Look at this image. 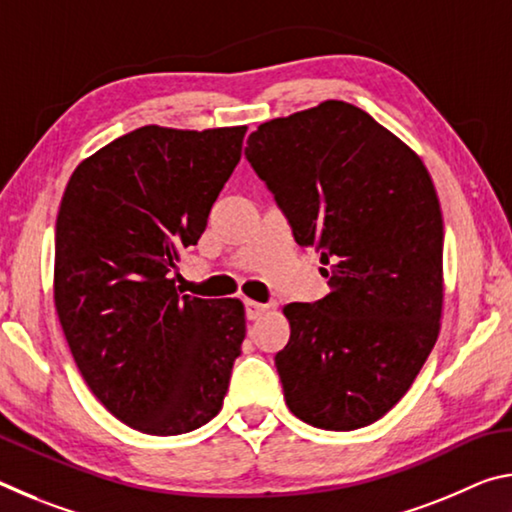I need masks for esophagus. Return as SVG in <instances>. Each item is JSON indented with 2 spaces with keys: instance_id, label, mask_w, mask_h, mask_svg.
<instances>
[{
  "instance_id": "obj_1",
  "label": "esophagus",
  "mask_w": 512,
  "mask_h": 512,
  "mask_svg": "<svg viewBox=\"0 0 512 512\" xmlns=\"http://www.w3.org/2000/svg\"><path fill=\"white\" fill-rule=\"evenodd\" d=\"M266 311H268V305H262V302H255V300H246V318L248 320L262 318Z\"/></svg>"
}]
</instances>
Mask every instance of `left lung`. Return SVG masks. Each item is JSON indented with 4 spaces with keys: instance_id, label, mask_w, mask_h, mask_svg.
Returning a JSON list of instances; mask_svg holds the SVG:
<instances>
[{
    "instance_id": "8db88e82",
    "label": "left lung",
    "mask_w": 512,
    "mask_h": 512,
    "mask_svg": "<svg viewBox=\"0 0 512 512\" xmlns=\"http://www.w3.org/2000/svg\"><path fill=\"white\" fill-rule=\"evenodd\" d=\"M246 158L332 289L284 307V400L311 427H366L402 400L440 332L443 214L429 171L368 112L334 99L259 124Z\"/></svg>"
}]
</instances>
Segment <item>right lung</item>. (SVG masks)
Returning a JSON list of instances; mask_svg holds the SVG:
<instances>
[{
    "mask_svg": "<svg viewBox=\"0 0 512 512\" xmlns=\"http://www.w3.org/2000/svg\"><path fill=\"white\" fill-rule=\"evenodd\" d=\"M246 126H142L74 169L56 219L54 302L76 368L128 427L178 436L221 411L246 336L241 300L180 296Z\"/></svg>",
    "mask_w": 512,
    "mask_h": 512,
    "instance_id": "add662e5",
    "label": "right lung"
}]
</instances>
